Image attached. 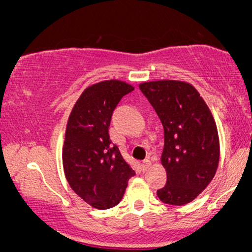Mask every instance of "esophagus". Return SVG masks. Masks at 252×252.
<instances>
[{
    "label": "esophagus",
    "mask_w": 252,
    "mask_h": 252,
    "mask_svg": "<svg viewBox=\"0 0 252 252\" xmlns=\"http://www.w3.org/2000/svg\"><path fill=\"white\" fill-rule=\"evenodd\" d=\"M150 166H152V161L148 160V158H146V160L142 162V170L143 172H147L150 168Z\"/></svg>",
    "instance_id": "obj_1"
}]
</instances>
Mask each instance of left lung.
<instances>
[{
    "label": "left lung",
    "mask_w": 252,
    "mask_h": 252,
    "mask_svg": "<svg viewBox=\"0 0 252 252\" xmlns=\"http://www.w3.org/2000/svg\"><path fill=\"white\" fill-rule=\"evenodd\" d=\"M164 130L161 163L167 184L158 190L161 201L189 204L209 186L219 162L218 130L209 106L196 89L180 80L140 84Z\"/></svg>",
    "instance_id": "8db88e82"
}]
</instances>
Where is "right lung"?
I'll use <instances>...</instances> for the list:
<instances>
[{"mask_svg": "<svg viewBox=\"0 0 252 252\" xmlns=\"http://www.w3.org/2000/svg\"><path fill=\"white\" fill-rule=\"evenodd\" d=\"M134 86L121 80H104L84 90L66 126L63 166L71 189L98 210L122 200L135 170L112 144L109 126L112 112Z\"/></svg>", "mask_w": 252, "mask_h": 252, "instance_id": "obj_1", "label": "right lung"}]
</instances>
